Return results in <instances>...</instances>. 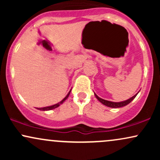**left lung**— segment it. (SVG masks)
I'll list each match as a JSON object with an SVG mask.
<instances>
[{
  "instance_id": "obj_1",
  "label": "left lung",
  "mask_w": 160,
  "mask_h": 160,
  "mask_svg": "<svg viewBox=\"0 0 160 160\" xmlns=\"http://www.w3.org/2000/svg\"><path fill=\"white\" fill-rule=\"evenodd\" d=\"M138 93L134 95V96L132 97V98H128L126 101H123V102H110V101L104 100V99L99 98V97L96 94H95V93H94V94H95V96L96 97V98L98 99V100L101 102V103L103 104L104 105L107 106V107H109V108H121V107H124V106L127 105V104H129L130 102H131L132 101L133 99L135 98V97H136Z\"/></svg>"
}]
</instances>
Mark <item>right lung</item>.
Instances as JSON below:
<instances>
[{
  "label": "right lung",
  "instance_id": "right-lung-1",
  "mask_svg": "<svg viewBox=\"0 0 160 160\" xmlns=\"http://www.w3.org/2000/svg\"><path fill=\"white\" fill-rule=\"evenodd\" d=\"M71 90H70V91H69V92L68 93V95H66V96L65 97V98H64L63 99H62V100L61 101V102H58V103H57V104H53V105H51V106H48V107H44V108H37V109H38V110H40V111H50V110L55 109V108H58V106L61 105V104H62V103H63L64 102H65V101L66 100V99H67L68 98V96H69L70 93H71Z\"/></svg>",
  "mask_w": 160,
  "mask_h": 160
}]
</instances>
